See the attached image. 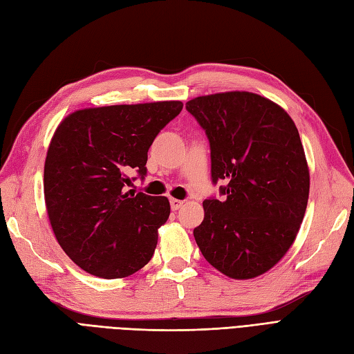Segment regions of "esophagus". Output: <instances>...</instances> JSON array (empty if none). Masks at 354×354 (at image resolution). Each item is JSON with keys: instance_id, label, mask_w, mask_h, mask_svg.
<instances>
[{"instance_id": "34e87169", "label": "esophagus", "mask_w": 354, "mask_h": 354, "mask_svg": "<svg viewBox=\"0 0 354 354\" xmlns=\"http://www.w3.org/2000/svg\"><path fill=\"white\" fill-rule=\"evenodd\" d=\"M183 203H185V201L174 199V198L169 199V205H171V209H173V211H177L178 208H181V205H183Z\"/></svg>"}]
</instances>
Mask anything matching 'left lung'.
Wrapping results in <instances>:
<instances>
[{
  "mask_svg": "<svg viewBox=\"0 0 354 354\" xmlns=\"http://www.w3.org/2000/svg\"><path fill=\"white\" fill-rule=\"evenodd\" d=\"M205 130L211 180L220 199L203 201L194 230L205 260L233 279L270 270L291 248L308 201L310 176L289 115L259 94L230 91L186 103Z\"/></svg>",
  "mask_w": 354,
  "mask_h": 354,
  "instance_id": "8db88e82",
  "label": "left lung"
}]
</instances>
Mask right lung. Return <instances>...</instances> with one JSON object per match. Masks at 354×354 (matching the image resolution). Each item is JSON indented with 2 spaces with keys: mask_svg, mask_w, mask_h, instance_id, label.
I'll return each instance as SVG.
<instances>
[{
  "mask_svg": "<svg viewBox=\"0 0 354 354\" xmlns=\"http://www.w3.org/2000/svg\"><path fill=\"white\" fill-rule=\"evenodd\" d=\"M181 109V102L103 106L57 127L44 165L46 205L62 250L82 270L118 279L151 261L169 202L125 185L133 171L145 178L149 147Z\"/></svg>",
  "mask_w": 354,
  "mask_h": 354,
  "instance_id": "add662e5",
  "label": "right lung"
}]
</instances>
